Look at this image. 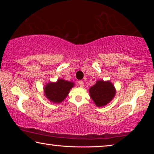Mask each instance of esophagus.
Here are the masks:
<instances>
[{
    "mask_svg": "<svg viewBox=\"0 0 154 154\" xmlns=\"http://www.w3.org/2000/svg\"><path fill=\"white\" fill-rule=\"evenodd\" d=\"M79 84L80 85V87H83V85H84V84H83V81H79Z\"/></svg>",
    "mask_w": 154,
    "mask_h": 154,
    "instance_id": "1",
    "label": "esophagus"
}]
</instances>
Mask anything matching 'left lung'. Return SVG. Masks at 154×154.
I'll return each instance as SVG.
<instances>
[{
    "mask_svg": "<svg viewBox=\"0 0 154 154\" xmlns=\"http://www.w3.org/2000/svg\"><path fill=\"white\" fill-rule=\"evenodd\" d=\"M90 97L98 107L105 106L115 97L116 90L110 81L98 80L89 89Z\"/></svg>",
    "mask_w": 154,
    "mask_h": 154,
    "instance_id": "8db88e82",
    "label": "left lung"
}]
</instances>
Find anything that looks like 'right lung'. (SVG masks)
Returning a JSON list of instances; mask_svg holds the SVG:
<instances>
[{"mask_svg":"<svg viewBox=\"0 0 154 154\" xmlns=\"http://www.w3.org/2000/svg\"><path fill=\"white\" fill-rule=\"evenodd\" d=\"M74 86V82L59 79L55 82H50L47 83L43 88L44 95L51 103H61Z\"/></svg>","mask_w":154,"mask_h":154,"instance_id":"1","label":"right lung"}]
</instances>
